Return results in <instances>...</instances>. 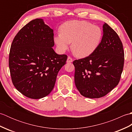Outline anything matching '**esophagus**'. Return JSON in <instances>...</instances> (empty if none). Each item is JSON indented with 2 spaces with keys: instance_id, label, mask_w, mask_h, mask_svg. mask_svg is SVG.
<instances>
[{
  "instance_id": "1",
  "label": "esophagus",
  "mask_w": 132,
  "mask_h": 132,
  "mask_svg": "<svg viewBox=\"0 0 132 132\" xmlns=\"http://www.w3.org/2000/svg\"><path fill=\"white\" fill-rule=\"evenodd\" d=\"M72 61H73V60H72V59L70 57H68V59H67V61H66L67 63H71Z\"/></svg>"
}]
</instances>
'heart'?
Wrapping results in <instances>:
<instances>
[{
    "label": "heart",
    "mask_w": 132,
    "mask_h": 132,
    "mask_svg": "<svg viewBox=\"0 0 132 132\" xmlns=\"http://www.w3.org/2000/svg\"><path fill=\"white\" fill-rule=\"evenodd\" d=\"M61 32L54 36L58 51L63 53L70 46L77 57L84 58L92 54L99 46L103 32L99 27L81 20L69 21L62 25Z\"/></svg>",
    "instance_id": "b5f03b06"
}]
</instances>
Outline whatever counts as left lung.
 Masks as SVG:
<instances>
[{
	"label": "left lung",
	"mask_w": 132,
	"mask_h": 132,
	"mask_svg": "<svg viewBox=\"0 0 132 132\" xmlns=\"http://www.w3.org/2000/svg\"><path fill=\"white\" fill-rule=\"evenodd\" d=\"M95 51L75 60V84L80 94L95 99L104 96L118 85L124 62L122 44L118 35L106 23Z\"/></svg>",
	"instance_id": "obj_1"
}]
</instances>
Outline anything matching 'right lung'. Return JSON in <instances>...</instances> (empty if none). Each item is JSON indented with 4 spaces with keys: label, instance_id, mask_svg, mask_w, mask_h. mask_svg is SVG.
<instances>
[{
    "label": "right lung",
    "instance_id": "1",
    "mask_svg": "<svg viewBox=\"0 0 132 132\" xmlns=\"http://www.w3.org/2000/svg\"><path fill=\"white\" fill-rule=\"evenodd\" d=\"M54 45L53 29L42 19L30 21L14 38L9 68L14 86L24 96L38 99L53 90L58 72L68 58L57 54Z\"/></svg>",
    "mask_w": 132,
    "mask_h": 132
}]
</instances>
